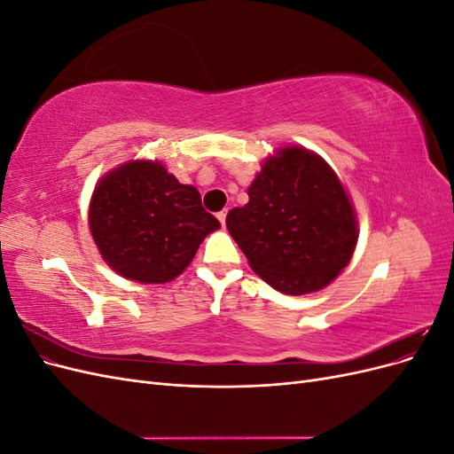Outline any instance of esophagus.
<instances>
[{"mask_svg": "<svg viewBox=\"0 0 454 454\" xmlns=\"http://www.w3.org/2000/svg\"><path fill=\"white\" fill-rule=\"evenodd\" d=\"M225 217H227V210H222V212L217 214V219H219V222H222L223 227H225Z\"/></svg>", "mask_w": 454, "mask_h": 454, "instance_id": "34e87169", "label": "esophagus"}]
</instances>
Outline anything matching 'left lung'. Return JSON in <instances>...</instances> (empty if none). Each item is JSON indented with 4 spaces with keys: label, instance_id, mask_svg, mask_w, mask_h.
Wrapping results in <instances>:
<instances>
[{
    "label": "left lung",
    "instance_id": "8db88e82",
    "mask_svg": "<svg viewBox=\"0 0 454 454\" xmlns=\"http://www.w3.org/2000/svg\"><path fill=\"white\" fill-rule=\"evenodd\" d=\"M248 197L225 223L252 270L277 292H320L350 263L358 217L337 172L318 153L303 145L274 149Z\"/></svg>",
    "mask_w": 454,
    "mask_h": 454
}]
</instances>
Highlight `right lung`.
I'll return each mask as SVG.
<instances>
[{
  "mask_svg": "<svg viewBox=\"0 0 454 454\" xmlns=\"http://www.w3.org/2000/svg\"><path fill=\"white\" fill-rule=\"evenodd\" d=\"M89 227L106 265L119 277L167 284L222 225L204 212L197 187L177 182L160 160L134 159L96 184Z\"/></svg>",
  "mask_w": 454,
  "mask_h": 454,
  "instance_id": "add662e5",
  "label": "right lung"
}]
</instances>
